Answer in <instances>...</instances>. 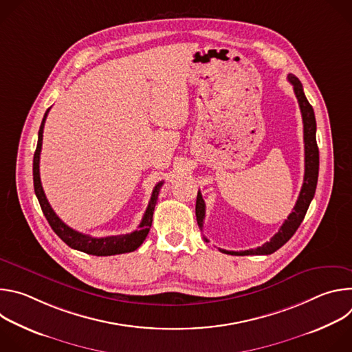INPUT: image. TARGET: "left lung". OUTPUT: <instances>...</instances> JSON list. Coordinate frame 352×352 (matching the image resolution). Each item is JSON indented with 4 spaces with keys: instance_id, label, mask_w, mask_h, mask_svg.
<instances>
[{
    "instance_id": "8db88e82",
    "label": "left lung",
    "mask_w": 352,
    "mask_h": 352,
    "mask_svg": "<svg viewBox=\"0 0 352 352\" xmlns=\"http://www.w3.org/2000/svg\"><path fill=\"white\" fill-rule=\"evenodd\" d=\"M288 80L294 86V93L298 98L300 114H302L304 142H305V175H304L302 188H300L298 200H296V204L294 206V212L287 217L284 224L280 227L278 232L269 242L263 243L262 246H258L255 249L239 250V252L219 248V250L223 254L235 255V256H245V255H270V254L276 252L277 249H280L295 234V231L298 230L300 223H302V220H304V217L308 212V208H309L312 199L315 196L318 175H319V148H318V143H316L315 113H314V109L309 104L308 98L304 93L302 83H300L299 79L292 74L288 75ZM204 219H205V200L202 197V193L197 192L196 220H197V224H199L200 230L204 228Z\"/></svg>"
}]
</instances>
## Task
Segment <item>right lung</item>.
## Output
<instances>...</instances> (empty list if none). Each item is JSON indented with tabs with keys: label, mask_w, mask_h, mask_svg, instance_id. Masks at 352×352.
Returning <instances> with one entry per match:
<instances>
[{
	"label": "right lung",
	"mask_w": 352,
	"mask_h": 352,
	"mask_svg": "<svg viewBox=\"0 0 352 352\" xmlns=\"http://www.w3.org/2000/svg\"><path fill=\"white\" fill-rule=\"evenodd\" d=\"M50 109L45 111L40 129H38V139H37V147L34 152V157H33V184H34V193L38 199L40 208L48 221V224L52 226V228L54 230V232L72 249L80 250V252L89 254V255H94V256H111V255H120V254H128V252H133L135 249H138L143 241L146 239L150 227H152V221H153V212H155V206L157 204V196H159V190L163 185V181L159 182L153 192H152V197H150V202L147 205V209L143 214V219L138 227L136 231L131 232V234H125V235H111V236H104V238H93L90 235L82 234L79 231L72 230L71 227H68L52 209L50 206L48 200L44 195L43 186H41V181H40V171H38V164H40V152H41V143H43V129H44V122L47 118Z\"/></svg>",
	"instance_id": "right-lung-1"
}]
</instances>
